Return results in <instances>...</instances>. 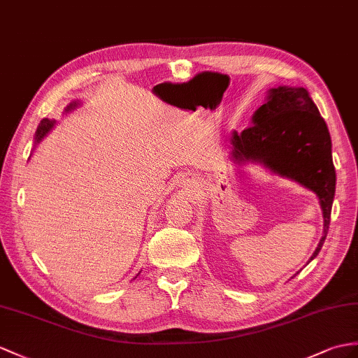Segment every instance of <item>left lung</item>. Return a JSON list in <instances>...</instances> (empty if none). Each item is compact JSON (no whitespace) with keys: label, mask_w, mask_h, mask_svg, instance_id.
<instances>
[{"label":"left lung","mask_w":358,"mask_h":358,"mask_svg":"<svg viewBox=\"0 0 358 358\" xmlns=\"http://www.w3.org/2000/svg\"><path fill=\"white\" fill-rule=\"evenodd\" d=\"M231 139L237 161H258L315 191L324 213V235L311 259L315 258L329 228L336 171L327 123L308 91L289 86L270 90L267 101L254 113L252 126L241 134L234 132Z\"/></svg>","instance_id":"8db88e82"}]
</instances>
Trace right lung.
<instances>
[{
  "instance_id": "add662e5",
  "label": "right lung",
  "mask_w": 358,
  "mask_h": 358,
  "mask_svg": "<svg viewBox=\"0 0 358 358\" xmlns=\"http://www.w3.org/2000/svg\"><path fill=\"white\" fill-rule=\"evenodd\" d=\"M74 106H76V104H69L68 109H73ZM53 126H55V121H50L48 118H43L41 121V124L38 126V130H36V138H34V139H36V143H39L41 139L50 132V129Z\"/></svg>"
}]
</instances>
